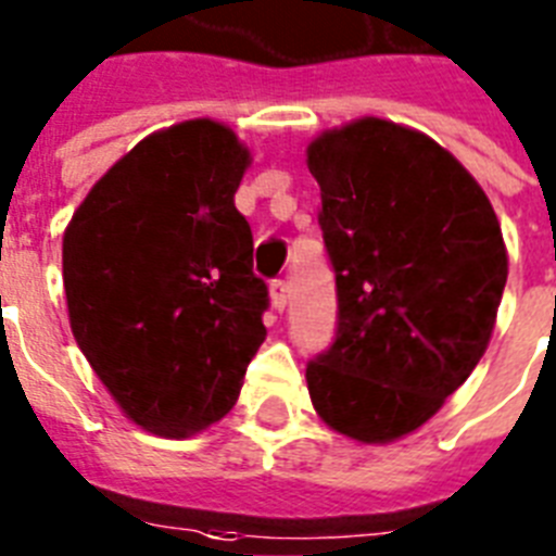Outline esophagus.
Instances as JSON below:
<instances>
[{
	"mask_svg": "<svg viewBox=\"0 0 556 556\" xmlns=\"http://www.w3.org/2000/svg\"><path fill=\"white\" fill-rule=\"evenodd\" d=\"M269 299H273V306L281 313L283 306H287V301H290V283L283 281V278H278V281L269 283Z\"/></svg>",
	"mask_w": 556,
	"mask_h": 556,
	"instance_id": "obj_1",
	"label": "esophagus"
}]
</instances>
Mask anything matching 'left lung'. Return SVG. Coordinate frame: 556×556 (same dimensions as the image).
<instances>
[{
    "label": "left lung",
    "mask_w": 556,
    "mask_h": 556,
    "mask_svg": "<svg viewBox=\"0 0 556 556\" xmlns=\"http://www.w3.org/2000/svg\"><path fill=\"white\" fill-rule=\"evenodd\" d=\"M336 273L339 327L306 364L332 430L384 445L421 428L468 379L508 278L496 212L437 140L364 117L306 149Z\"/></svg>",
    "instance_id": "1"
}]
</instances>
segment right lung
Masks as SVG:
<instances>
[{
    "mask_svg": "<svg viewBox=\"0 0 556 556\" xmlns=\"http://www.w3.org/2000/svg\"><path fill=\"white\" fill-rule=\"evenodd\" d=\"M247 146L215 119L154 131L79 203L62 281L79 350L128 419L184 439L224 419L264 344L266 283L235 208Z\"/></svg>",
    "mask_w": 556,
    "mask_h": 556,
    "instance_id": "add662e5",
    "label": "right lung"
}]
</instances>
